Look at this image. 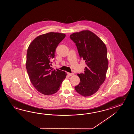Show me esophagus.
<instances>
[{
	"label": "esophagus",
	"mask_w": 134,
	"mask_h": 134,
	"mask_svg": "<svg viewBox=\"0 0 134 134\" xmlns=\"http://www.w3.org/2000/svg\"><path fill=\"white\" fill-rule=\"evenodd\" d=\"M68 76H74V73H68Z\"/></svg>",
	"instance_id": "esophagus-1"
}]
</instances>
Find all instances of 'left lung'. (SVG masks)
<instances>
[{"mask_svg": "<svg viewBox=\"0 0 134 134\" xmlns=\"http://www.w3.org/2000/svg\"><path fill=\"white\" fill-rule=\"evenodd\" d=\"M77 46L80 58L85 61L84 73L77 74L79 85L75 87L78 93L88 97L96 93L105 80L108 68L105 44L89 30L75 32L70 35Z\"/></svg>", "mask_w": 134, "mask_h": 134, "instance_id": "left-lung-1", "label": "left lung"}]
</instances>
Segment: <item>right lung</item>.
Segmentation results:
<instances>
[{"instance_id": "1", "label": "right lung", "mask_w": 134, "mask_h": 134, "mask_svg": "<svg viewBox=\"0 0 134 134\" xmlns=\"http://www.w3.org/2000/svg\"><path fill=\"white\" fill-rule=\"evenodd\" d=\"M65 36L64 34L50 32L38 36L29 46L26 69L31 84L42 94L56 93L66 78L65 71L51 66L56 48Z\"/></svg>"}]
</instances>
